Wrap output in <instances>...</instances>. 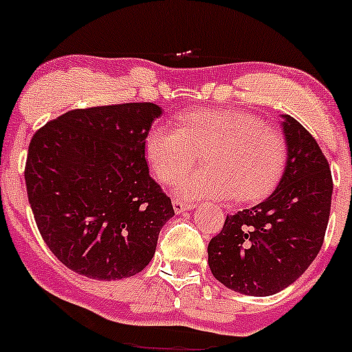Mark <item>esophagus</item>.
I'll return each instance as SVG.
<instances>
[{
	"label": "esophagus",
	"mask_w": 352,
	"mask_h": 352,
	"mask_svg": "<svg viewBox=\"0 0 352 352\" xmlns=\"http://www.w3.org/2000/svg\"><path fill=\"white\" fill-rule=\"evenodd\" d=\"M173 208H174V211L179 214V212L190 211V209H193V208H195V204H192V202H183V201H179V199H174Z\"/></svg>",
	"instance_id": "esophagus-1"
}]
</instances>
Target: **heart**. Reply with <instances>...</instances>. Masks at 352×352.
<instances>
[{
    "label": "heart",
    "instance_id": "1",
    "mask_svg": "<svg viewBox=\"0 0 352 352\" xmlns=\"http://www.w3.org/2000/svg\"><path fill=\"white\" fill-rule=\"evenodd\" d=\"M202 155L204 170L176 185L179 197L251 204L279 183L288 148L277 129L243 109H192L176 117V129L155 125L144 140V157L160 183L176 182Z\"/></svg>",
    "mask_w": 352,
    "mask_h": 352
}]
</instances>
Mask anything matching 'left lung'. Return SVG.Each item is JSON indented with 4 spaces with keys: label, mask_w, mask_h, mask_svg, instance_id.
Wrapping results in <instances>:
<instances>
[{
    "label": "left lung",
    "mask_w": 352,
    "mask_h": 352,
    "mask_svg": "<svg viewBox=\"0 0 352 352\" xmlns=\"http://www.w3.org/2000/svg\"><path fill=\"white\" fill-rule=\"evenodd\" d=\"M281 117L288 159L276 190L227 216L208 246L212 276L250 296L274 295L295 283L318 256L330 218V164L300 122Z\"/></svg>",
    "instance_id": "1"
}]
</instances>
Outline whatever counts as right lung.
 <instances>
[{
	"instance_id": "1",
	"label": "right lung",
	"mask_w": 352,
	"mask_h": 352,
	"mask_svg": "<svg viewBox=\"0 0 352 352\" xmlns=\"http://www.w3.org/2000/svg\"><path fill=\"white\" fill-rule=\"evenodd\" d=\"M153 102L73 109L29 143L28 199L41 237L67 269L113 281L151 262L173 204L150 178L144 140Z\"/></svg>"
}]
</instances>
